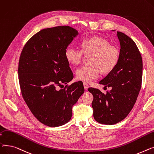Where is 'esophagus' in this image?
I'll return each mask as SVG.
<instances>
[{"label": "esophagus", "instance_id": "esophagus-1", "mask_svg": "<svg viewBox=\"0 0 154 154\" xmlns=\"http://www.w3.org/2000/svg\"><path fill=\"white\" fill-rule=\"evenodd\" d=\"M83 85H84V88H85V89L86 90H87V89H88V88H89V85H88V83H85V82H84V83H83Z\"/></svg>", "mask_w": 154, "mask_h": 154}]
</instances>
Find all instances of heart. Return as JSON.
I'll return each mask as SVG.
<instances>
[{
  "mask_svg": "<svg viewBox=\"0 0 154 154\" xmlns=\"http://www.w3.org/2000/svg\"><path fill=\"white\" fill-rule=\"evenodd\" d=\"M81 49L70 45L65 50V58L71 65H77L83 60L85 55L89 57L90 65L83 66L76 71L77 79L85 82L97 79L100 70L109 73L116 67L120 58L119 50L109 45L106 39L96 36L87 37L81 42Z\"/></svg>",
  "mask_w": 154,
  "mask_h": 154,
  "instance_id": "1",
  "label": "heart"
}]
</instances>
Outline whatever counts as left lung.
<instances>
[{
  "label": "left lung",
  "mask_w": 154,
  "mask_h": 154,
  "mask_svg": "<svg viewBox=\"0 0 154 154\" xmlns=\"http://www.w3.org/2000/svg\"><path fill=\"white\" fill-rule=\"evenodd\" d=\"M120 42V58L116 67L99 83L111 90L104 94L89 88L93 95L94 119L99 123L115 124L129 114L136 102L142 85V59L136 44L128 35L117 32Z\"/></svg>",
  "instance_id": "1"
}]
</instances>
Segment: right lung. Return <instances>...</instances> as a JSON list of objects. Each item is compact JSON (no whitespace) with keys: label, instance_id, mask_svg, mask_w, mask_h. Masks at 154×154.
<instances>
[{"label":"right lung","instance_id":"obj_1","mask_svg":"<svg viewBox=\"0 0 154 154\" xmlns=\"http://www.w3.org/2000/svg\"><path fill=\"white\" fill-rule=\"evenodd\" d=\"M78 35L69 26L45 29L27 41L21 52L18 73L22 97L36 118L49 127L69 122L73 106L85 92L81 81L56 89L74 77L65 54Z\"/></svg>","mask_w":154,"mask_h":154}]
</instances>
